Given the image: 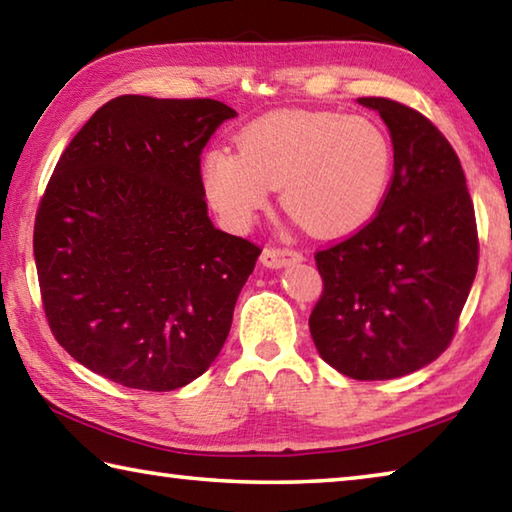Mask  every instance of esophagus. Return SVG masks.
I'll list each match as a JSON object with an SVG mask.
<instances>
[{
  "label": "esophagus",
  "instance_id": "obj_1",
  "mask_svg": "<svg viewBox=\"0 0 512 512\" xmlns=\"http://www.w3.org/2000/svg\"><path fill=\"white\" fill-rule=\"evenodd\" d=\"M302 255L298 250H289V248H275V246H268L262 250V257H259V262L268 268H282L291 262H300Z\"/></svg>",
  "mask_w": 512,
  "mask_h": 512
}]
</instances>
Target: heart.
I'll list each match as a JSON object with an SVG mask.
<instances>
[{
	"label": "heart",
	"instance_id": "b5f03b06",
	"mask_svg": "<svg viewBox=\"0 0 512 512\" xmlns=\"http://www.w3.org/2000/svg\"><path fill=\"white\" fill-rule=\"evenodd\" d=\"M393 180V144L377 121L280 110L250 121L237 153L203 160L207 198L230 228H248L282 187V205L318 237H345L375 219Z\"/></svg>",
	"mask_w": 512,
	"mask_h": 512
}]
</instances>
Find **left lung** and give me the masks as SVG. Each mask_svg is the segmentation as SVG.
Masks as SVG:
<instances>
[{
    "instance_id": "1",
    "label": "left lung",
    "mask_w": 512,
    "mask_h": 512,
    "mask_svg": "<svg viewBox=\"0 0 512 512\" xmlns=\"http://www.w3.org/2000/svg\"><path fill=\"white\" fill-rule=\"evenodd\" d=\"M359 103L391 131V192L368 225L314 255L323 293L309 332L329 366L379 381L420 370L449 348L479 266V232L447 137L400 101Z\"/></svg>"
}]
</instances>
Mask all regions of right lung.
I'll return each instance as SVG.
<instances>
[{"label":"right lung","mask_w":512,"mask_h":512,"mask_svg":"<svg viewBox=\"0 0 512 512\" xmlns=\"http://www.w3.org/2000/svg\"><path fill=\"white\" fill-rule=\"evenodd\" d=\"M237 112L124 94L72 137L33 253L51 334L97 375L176 391L212 366L262 248L207 216L201 153Z\"/></svg>","instance_id":"1"}]
</instances>
